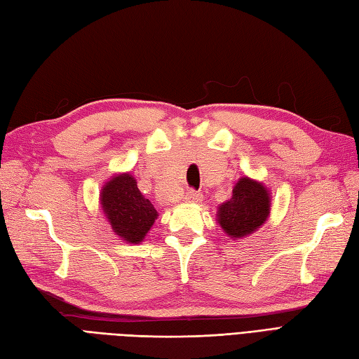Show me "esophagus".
I'll return each instance as SVG.
<instances>
[{
    "label": "esophagus",
    "instance_id": "1",
    "mask_svg": "<svg viewBox=\"0 0 359 359\" xmlns=\"http://www.w3.org/2000/svg\"><path fill=\"white\" fill-rule=\"evenodd\" d=\"M203 200V195L201 192H196V190L190 189L186 192V201H192V203H198Z\"/></svg>",
    "mask_w": 359,
    "mask_h": 359
}]
</instances>
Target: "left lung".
Instances as JSON below:
<instances>
[{
  "instance_id": "1",
  "label": "left lung",
  "mask_w": 359,
  "mask_h": 359,
  "mask_svg": "<svg viewBox=\"0 0 359 359\" xmlns=\"http://www.w3.org/2000/svg\"><path fill=\"white\" fill-rule=\"evenodd\" d=\"M269 195L263 184L241 178L232 190V198L218 208V222L231 238L250 236L266 222Z\"/></svg>"
}]
</instances>
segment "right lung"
<instances>
[{
  "label": "right lung",
  "instance_id": "obj_1",
  "mask_svg": "<svg viewBox=\"0 0 359 359\" xmlns=\"http://www.w3.org/2000/svg\"><path fill=\"white\" fill-rule=\"evenodd\" d=\"M100 204L116 236L128 243H139L158 217L153 204L139 192L136 180L123 173L102 189Z\"/></svg>",
  "mask_w": 359,
  "mask_h": 359
}]
</instances>
